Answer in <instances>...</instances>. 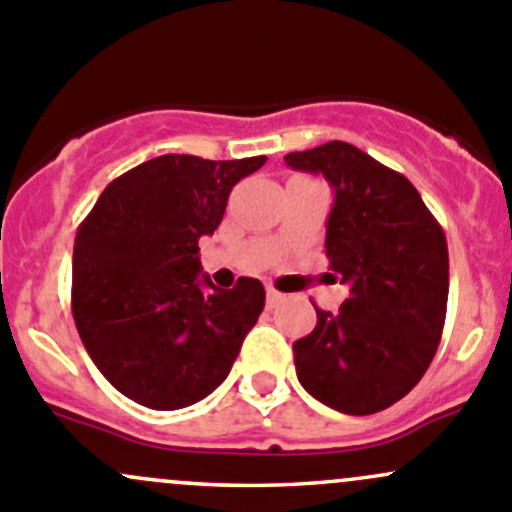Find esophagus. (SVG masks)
<instances>
[{
  "mask_svg": "<svg viewBox=\"0 0 512 512\" xmlns=\"http://www.w3.org/2000/svg\"><path fill=\"white\" fill-rule=\"evenodd\" d=\"M281 300H283V293H278L273 286L266 288V303H268V308H276V305L281 303Z\"/></svg>",
  "mask_w": 512,
  "mask_h": 512,
  "instance_id": "34e87169",
  "label": "esophagus"
}]
</instances>
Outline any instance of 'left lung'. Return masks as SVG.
Here are the masks:
<instances>
[{
  "instance_id": "left-lung-1",
  "label": "left lung",
  "mask_w": 512,
  "mask_h": 512,
  "mask_svg": "<svg viewBox=\"0 0 512 512\" xmlns=\"http://www.w3.org/2000/svg\"><path fill=\"white\" fill-rule=\"evenodd\" d=\"M335 192L325 254L350 295L293 342L305 392L342 414L392 407L429 370L449 300V249L414 184L350 142L288 152Z\"/></svg>"
}]
</instances>
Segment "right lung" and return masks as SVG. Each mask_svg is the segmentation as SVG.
<instances>
[{
    "label": "right lung",
    "mask_w": 512,
    "mask_h": 512,
    "mask_svg": "<svg viewBox=\"0 0 512 512\" xmlns=\"http://www.w3.org/2000/svg\"><path fill=\"white\" fill-rule=\"evenodd\" d=\"M263 162L155 157L113 179L78 226V335L103 377L142 407L172 412L212 394L261 315L256 278L231 291L199 278V239L219 226L231 187Z\"/></svg>",
    "instance_id": "right-lung-1"
}]
</instances>
